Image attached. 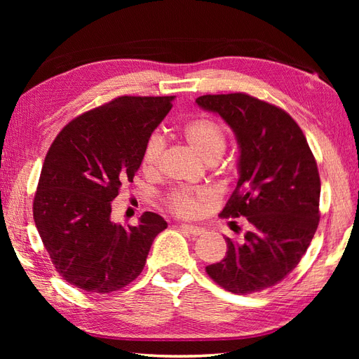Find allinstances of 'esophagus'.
Returning a JSON list of instances; mask_svg holds the SVG:
<instances>
[{
  "instance_id": "obj_1",
  "label": "esophagus",
  "mask_w": 359,
  "mask_h": 359,
  "mask_svg": "<svg viewBox=\"0 0 359 359\" xmlns=\"http://www.w3.org/2000/svg\"><path fill=\"white\" fill-rule=\"evenodd\" d=\"M180 228L184 231L193 234V236H201L205 233V228L203 226H199V225H193V224H182Z\"/></svg>"
}]
</instances>
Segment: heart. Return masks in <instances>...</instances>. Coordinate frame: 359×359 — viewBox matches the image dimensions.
<instances>
[{"mask_svg":"<svg viewBox=\"0 0 359 359\" xmlns=\"http://www.w3.org/2000/svg\"><path fill=\"white\" fill-rule=\"evenodd\" d=\"M184 137L202 160L207 163H216L224 154L226 147V135L224 128L211 118H196L184 128ZM165 149V139L160 134H152L144 144L142 165L147 171H154L160 163ZM207 201L205 193L174 191L168 199V207L179 216H194L199 212L202 203Z\"/></svg>","mask_w":359,"mask_h":359,"instance_id":"heart-1","label":"heart"}]
</instances>
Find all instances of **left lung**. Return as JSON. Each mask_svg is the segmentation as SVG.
<instances>
[{"mask_svg":"<svg viewBox=\"0 0 359 359\" xmlns=\"http://www.w3.org/2000/svg\"><path fill=\"white\" fill-rule=\"evenodd\" d=\"M196 103L236 135L239 179L222 216L250 222L242 242L225 238V257L207 273L231 293L261 292L284 279L313 239L321 194L315 157L301 128L276 106L241 93Z\"/></svg>","mask_w":359,"mask_h":359,"instance_id":"8db88e82","label":"left lung"}]
</instances>
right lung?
Listing matches in <instances>:
<instances>
[{
  "instance_id": "add662e5",
  "label": "right lung",
  "mask_w": 359,
  "mask_h": 359,
  "mask_svg": "<svg viewBox=\"0 0 359 359\" xmlns=\"http://www.w3.org/2000/svg\"><path fill=\"white\" fill-rule=\"evenodd\" d=\"M172 97H118L66 125L46 154L34 199L36 230L62 278L109 293L142 273L156 236L168 226L143 212L137 226L111 220V202L133 182Z\"/></svg>"
}]
</instances>
